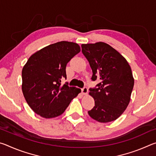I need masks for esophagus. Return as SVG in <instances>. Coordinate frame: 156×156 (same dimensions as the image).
Listing matches in <instances>:
<instances>
[{
	"label": "esophagus",
	"mask_w": 156,
	"mask_h": 156,
	"mask_svg": "<svg viewBox=\"0 0 156 156\" xmlns=\"http://www.w3.org/2000/svg\"><path fill=\"white\" fill-rule=\"evenodd\" d=\"M82 93L84 95H87L88 94V88L87 87H84L83 89H82Z\"/></svg>",
	"instance_id": "34e87169"
}]
</instances>
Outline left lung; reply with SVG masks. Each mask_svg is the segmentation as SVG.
<instances>
[{"label": "left lung", "mask_w": 156, "mask_h": 156, "mask_svg": "<svg viewBox=\"0 0 156 156\" xmlns=\"http://www.w3.org/2000/svg\"><path fill=\"white\" fill-rule=\"evenodd\" d=\"M82 52L92 69L91 80L100 83L89 89L95 106L88 113L99 122L115 120L122 114L130 102L134 85L131 69L119 52L102 42L83 44Z\"/></svg>", "instance_id": "1"}]
</instances>
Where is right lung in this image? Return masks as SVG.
<instances>
[{
	"label": "right lung",
	"instance_id": "add662e5",
	"mask_svg": "<svg viewBox=\"0 0 156 156\" xmlns=\"http://www.w3.org/2000/svg\"><path fill=\"white\" fill-rule=\"evenodd\" d=\"M80 51L73 42L49 44L29 58L22 70V91L27 104L44 118L62 114L80 89L61 84L67 78L66 66Z\"/></svg>",
	"mask_w": 156,
	"mask_h": 156
}]
</instances>
